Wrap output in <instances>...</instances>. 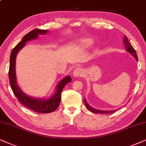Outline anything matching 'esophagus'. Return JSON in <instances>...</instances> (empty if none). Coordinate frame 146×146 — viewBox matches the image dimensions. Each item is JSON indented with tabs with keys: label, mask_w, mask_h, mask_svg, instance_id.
Returning <instances> with one entry per match:
<instances>
[{
	"label": "esophagus",
	"mask_w": 146,
	"mask_h": 146,
	"mask_svg": "<svg viewBox=\"0 0 146 146\" xmlns=\"http://www.w3.org/2000/svg\"><path fill=\"white\" fill-rule=\"evenodd\" d=\"M83 74V70L81 68H76L73 71V76L75 77H82Z\"/></svg>",
	"instance_id": "esophagus-1"
}]
</instances>
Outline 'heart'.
Listing matches in <instances>:
<instances>
[{
    "label": "heart",
    "mask_w": 146,
    "mask_h": 146,
    "mask_svg": "<svg viewBox=\"0 0 146 146\" xmlns=\"http://www.w3.org/2000/svg\"><path fill=\"white\" fill-rule=\"evenodd\" d=\"M92 43L93 40L89 39V38H85V39H83L81 41V44L84 46H89L92 44Z\"/></svg>",
    "instance_id": "b5f03b06"
}]
</instances>
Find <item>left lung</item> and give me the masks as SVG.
<instances>
[{"instance_id":"left-lung-1","label":"left lung","mask_w":146,"mask_h":146,"mask_svg":"<svg viewBox=\"0 0 146 146\" xmlns=\"http://www.w3.org/2000/svg\"><path fill=\"white\" fill-rule=\"evenodd\" d=\"M123 44H124V45H125V47L126 48V50H127L129 53H131V55L135 58V59H136L137 61V56L136 52H135V49H134L133 46H132L131 43H130V42H129V40H128V39H127V37L126 36H124ZM84 102H85V106H86V108L88 109V110L90 111L93 112V113H114L115 111V110H113V111H100V110H96V109L91 108V106H89V104H87L85 99H84Z\"/></svg>"}]
</instances>
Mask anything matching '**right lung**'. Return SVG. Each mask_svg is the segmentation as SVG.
I'll return each mask as SVG.
<instances>
[{"instance_id": "right-lung-1", "label": "right lung", "mask_w": 146, "mask_h": 146, "mask_svg": "<svg viewBox=\"0 0 146 146\" xmlns=\"http://www.w3.org/2000/svg\"><path fill=\"white\" fill-rule=\"evenodd\" d=\"M48 32V31L46 30H41V29H37L31 31V32L23 36V40L15 46V48L12 50L11 57H10L9 77L10 85H11L13 93L18 99L19 102L22 104L23 106L31 109L34 111L40 113H48L57 110L59 106L60 102H61V93L63 87L65 86L67 83L71 82V78L69 76H67L63 80L60 81L57 86V90H56L55 93L53 97L48 100H44L30 98V97L26 96L17 84L16 74H15V61H16L17 53L25 45L27 41L37 38L38 35H44Z\"/></svg>"}]
</instances>
